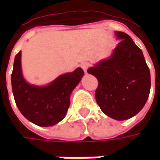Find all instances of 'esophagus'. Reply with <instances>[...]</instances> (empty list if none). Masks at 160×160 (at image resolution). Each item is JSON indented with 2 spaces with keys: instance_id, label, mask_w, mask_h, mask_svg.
<instances>
[{
  "instance_id": "obj_1",
  "label": "esophagus",
  "mask_w": 160,
  "mask_h": 160,
  "mask_svg": "<svg viewBox=\"0 0 160 160\" xmlns=\"http://www.w3.org/2000/svg\"><path fill=\"white\" fill-rule=\"evenodd\" d=\"M80 66L82 68V69L84 70V72L85 73H87V69L89 68V67H90V63L87 62H84L80 64Z\"/></svg>"
}]
</instances>
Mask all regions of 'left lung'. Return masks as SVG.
<instances>
[{
    "instance_id": "1",
    "label": "left lung",
    "mask_w": 160,
    "mask_h": 160,
    "mask_svg": "<svg viewBox=\"0 0 160 160\" xmlns=\"http://www.w3.org/2000/svg\"><path fill=\"white\" fill-rule=\"evenodd\" d=\"M121 39L107 59L87 69L98 80L95 98L101 111L115 120L123 121L138 114L147 103L150 70L143 53L130 37L115 32Z\"/></svg>"
}]
</instances>
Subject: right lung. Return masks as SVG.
Returning a JSON list of instances; mask_svg holds the SVG:
<instances>
[{
	"label": "right lung",
	"instance_id": "obj_1",
	"mask_svg": "<svg viewBox=\"0 0 160 160\" xmlns=\"http://www.w3.org/2000/svg\"><path fill=\"white\" fill-rule=\"evenodd\" d=\"M84 75L81 68L63 73L46 86L29 84L23 76L21 51L16 55L11 75L16 105L21 114L40 127L58 123L66 116L70 95Z\"/></svg>",
	"mask_w": 160,
	"mask_h": 160
}]
</instances>
